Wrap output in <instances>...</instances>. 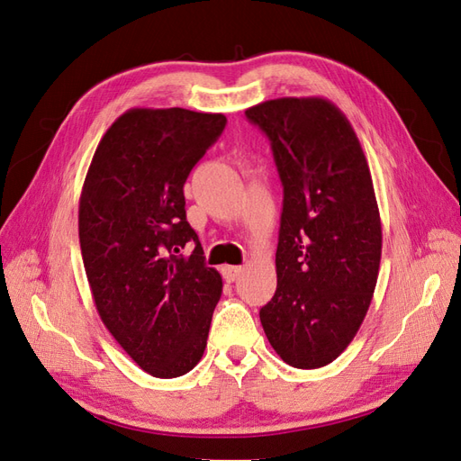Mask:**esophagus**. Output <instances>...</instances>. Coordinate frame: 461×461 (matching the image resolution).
I'll return each mask as SVG.
<instances>
[{
	"instance_id": "obj_1",
	"label": "esophagus",
	"mask_w": 461,
	"mask_h": 461,
	"mask_svg": "<svg viewBox=\"0 0 461 461\" xmlns=\"http://www.w3.org/2000/svg\"><path fill=\"white\" fill-rule=\"evenodd\" d=\"M224 277L230 281V284H233V281L240 279V276L243 274V268L241 266H224Z\"/></svg>"
}]
</instances>
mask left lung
Returning a JSON list of instances; mask_svg holds the SVG:
<instances>
[{"instance_id":"1","label":"left lung","mask_w":461,"mask_h":461,"mask_svg":"<svg viewBox=\"0 0 461 461\" xmlns=\"http://www.w3.org/2000/svg\"><path fill=\"white\" fill-rule=\"evenodd\" d=\"M270 140L284 185L277 289L260 321L279 358L316 369L343 352L367 314L381 262V218L362 145L323 97H279L245 111Z\"/></svg>"}]
</instances>
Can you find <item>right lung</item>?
Segmentation results:
<instances>
[{"instance_id": "right-lung-1", "label": "right lung", "mask_w": 461, "mask_h": 461, "mask_svg": "<svg viewBox=\"0 0 461 461\" xmlns=\"http://www.w3.org/2000/svg\"><path fill=\"white\" fill-rule=\"evenodd\" d=\"M224 126L220 113L130 109L101 138L84 180L78 235L95 308L153 377L199 364L221 294L187 224L184 184ZM189 240L196 249L180 256Z\"/></svg>"}]
</instances>
